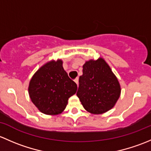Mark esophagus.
Listing matches in <instances>:
<instances>
[{"instance_id":"obj_1","label":"esophagus","mask_w":151,"mask_h":151,"mask_svg":"<svg viewBox=\"0 0 151 151\" xmlns=\"http://www.w3.org/2000/svg\"><path fill=\"white\" fill-rule=\"evenodd\" d=\"M74 81H75L76 84H77V86H78V78H76Z\"/></svg>"}]
</instances>
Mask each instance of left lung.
Instances as JSON below:
<instances>
[{"instance_id":"left-lung-1","label":"left lung","mask_w":151,"mask_h":151,"mask_svg":"<svg viewBox=\"0 0 151 151\" xmlns=\"http://www.w3.org/2000/svg\"><path fill=\"white\" fill-rule=\"evenodd\" d=\"M117 77L102 57L83 65L77 96L84 109L92 114H102L113 108L121 95Z\"/></svg>"}]
</instances>
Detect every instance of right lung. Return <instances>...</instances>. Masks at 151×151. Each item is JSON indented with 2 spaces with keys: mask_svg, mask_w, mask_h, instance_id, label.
<instances>
[{
  "mask_svg": "<svg viewBox=\"0 0 151 151\" xmlns=\"http://www.w3.org/2000/svg\"><path fill=\"white\" fill-rule=\"evenodd\" d=\"M77 84L68 77L63 60H51L32 76L28 93L32 103L46 115H58L68 105L69 97L76 94Z\"/></svg>",
  "mask_w": 151,
  "mask_h": 151,
  "instance_id": "add662e5",
  "label": "right lung"
}]
</instances>
